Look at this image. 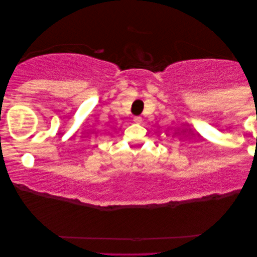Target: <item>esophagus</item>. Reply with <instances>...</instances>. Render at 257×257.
Here are the masks:
<instances>
[{"label":"esophagus","instance_id":"34e87169","mask_svg":"<svg viewBox=\"0 0 257 257\" xmlns=\"http://www.w3.org/2000/svg\"><path fill=\"white\" fill-rule=\"evenodd\" d=\"M133 121H135L136 124H140V122L143 121V119H142V117H135L133 118Z\"/></svg>","mask_w":257,"mask_h":257}]
</instances>
